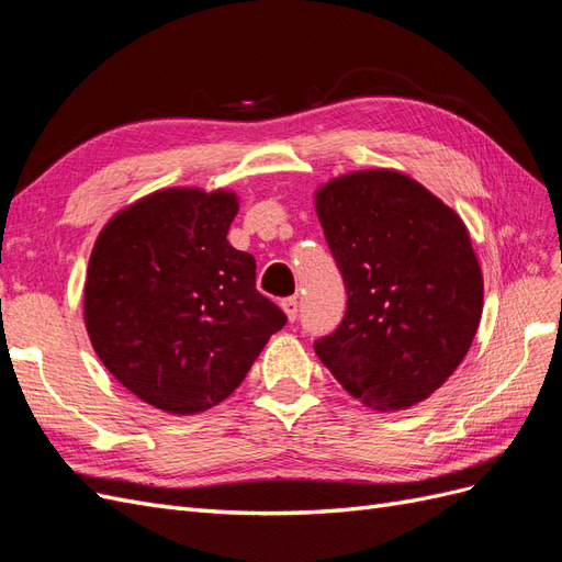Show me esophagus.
Here are the masks:
<instances>
[{
	"instance_id": "34e87169",
	"label": "esophagus",
	"mask_w": 562,
	"mask_h": 562,
	"mask_svg": "<svg viewBox=\"0 0 562 562\" xmlns=\"http://www.w3.org/2000/svg\"><path fill=\"white\" fill-rule=\"evenodd\" d=\"M281 307H283V312H285V316H288V321H295L297 318V310H300V302H297V297H285V300H281Z\"/></svg>"
}]
</instances>
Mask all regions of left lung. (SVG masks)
<instances>
[{"label": "left lung", "mask_w": 562, "mask_h": 562, "mask_svg": "<svg viewBox=\"0 0 562 562\" xmlns=\"http://www.w3.org/2000/svg\"><path fill=\"white\" fill-rule=\"evenodd\" d=\"M314 206L349 295L337 330L314 342L318 359L380 413L429 398L464 361L483 314L464 220L391 168L333 178Z\"/></svg>", "instance_id": "1"}]
</instances>
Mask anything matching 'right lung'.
Masks as SVG:
<instances>
[{"mask_svg": "<svg viewBox=\"0 0 562 562\" xmlns=\"http://www.w3.org/2000/svg\"><path fill=\"white\" fill-rule=\"evenodd\" d=\"M239 196L168 187L110 217L91 250L83 323L133 396L196 415L239 386L285 314L255 288V260L227 241Z\"/></svg>", "mask_w": 562, "mask_h": 562, "instance_id": "obj_1", "label": "right lung"}]
</instances>
